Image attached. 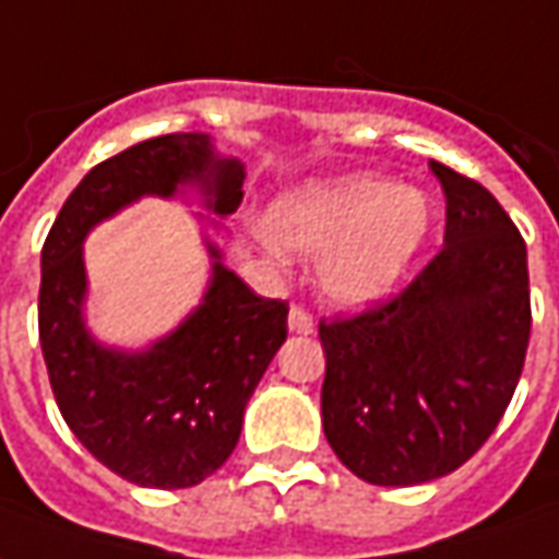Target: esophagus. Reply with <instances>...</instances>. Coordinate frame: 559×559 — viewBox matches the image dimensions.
I'll return each instance as SVG.
<instances>
[{
  "mask_svg": "<svg viewBox=\"0 0 559 559\" xmlns=\"http://www.w3.org/2000/svg\"><path fill=\"white\" fill-rule=\"evenodd\" d=\"M313 329H317V322H313V317L304 307H292L288 310V331L292 334H313Z\"/></svg>",
  "mask_w": 559,
  "mask_h": 559,
  "instance_id": "1",
  "label": "esophagus"
}]
</instances>
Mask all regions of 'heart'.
<instances>
[{"instance_id":"b5f03b06","label":"heart","mask_w":559,"mask_h":559,"mask_svg":"<svg viewBox=\"0 0 559 559\" xmlns=\"http://www.w3.org/2000/svg\"><path fill=\"white\" fill-rule=\"evenodd\" d=\"M435 228V203L383 173H346L288 188L252 237L264 255L317 258L325 301L359 310L386 298L417 264Z\"/></svg>"}]
</instances>
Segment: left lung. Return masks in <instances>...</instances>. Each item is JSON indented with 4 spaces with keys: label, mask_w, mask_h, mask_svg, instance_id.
<instances>
[{
    "label": "left lung",
    "mask_w": 559,
    "mask_h": 559,
    "mask_svg": "<svg viewBox=\"0 0 559 559\" xmlns=\"http://www.w3.org/2000/svg\"><path fill=\"white\" fill-rule=\"evenodd\" d=\"M448 198L444 249L395 301L322 322V429L377 487L444 478L506 414L530 344L526 242L475 179L429 160Z\"/></svg>",
    "instance_id": "8db88e82"
}]
</instances>
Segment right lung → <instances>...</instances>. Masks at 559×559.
<instances>
[{"label":"right lung","instance_id":"1","mask_svg":"<svg viewBox=\"0 0 559 559\" xmlns=\"http://www.w3.org/2000/svg\"><path fill=\"white\" fill-rule=\"evenodd\" d=\"M240 157L206 133H169L96 164L63 203L41 249L38 341L53 399L84 448L136 487L182 490L222 468L240 441L242 414L286 341L288 307L258 298L203 234L210 283L188 317L142 349L96 341L87 329L84 240L142 198L198 191L228 218L242 200ZM198 218L225 234L212 215Z\"/></svg>","mask_w":559,"mask_h":559}]
</instances>
